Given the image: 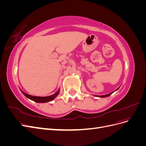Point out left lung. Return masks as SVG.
Listing matches in <instances>:
<instances>
[{"instance_id":"obj_1","label":"left lung","mask_w":146,"mask_h":146,"mask_svg":"<svg viewBox=\"0 0 146 146\" xmlns=\"http://www.w3.org/2000/svg\"><path fill=\"white\" fill-rule=\"evenodd\" d=\"M120 87V86H119ZM119 88H117V89L115 90V91H114L113 92H111V93H110V94H106V95H103V96H98V95H94V96H96V97H99V98H106V97H108V96H110V95H111L113 92H114V91H117L119 88Z\"/></svg>"}]
</instances>
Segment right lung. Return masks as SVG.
<instances>
[{"label":"right lung","mask_w":146,"mask_h":146,"mask_svg":"<svg viewBox=\"0 0 146 146\" xmlns=\"http://www.w3.org/2000/svg\"><path fill=\"white\" fill-rule=\"evenodd\" d=\"M21 91L22 92H23V94L26 97V98H27L28 99L32 100L35 102H37V103H46V102H50L54 99H55L56 97L58 96L60 93V89H59L55 92V94H54L53 95L46 96V97H39V96H34L30 95L27 93H25V92H23L21 90Z\"/></svg>","instance_id":"add662e5"}]
</instances>
